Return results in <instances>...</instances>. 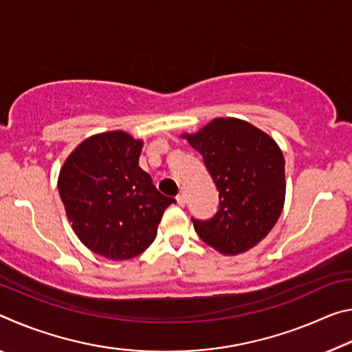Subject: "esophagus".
I'll use <instances>...</instances> for the list:
<instances>
[{
  "instance_id": "esophagus-1",
  "label": "esophagus",
  "mask_w": 352,
  "mask_h": 352,
  "mask_svg": "<svg viewBox=\"0 0 352 352\" xmlns=\"http://www.w3.org/2000/svg\"><path fill=\"white\" fill-rule=\"evenodd\" d=\"M175 199H177V204H178V206H184V205H186V197H184V194H183V192L178 194Z\"/></svg>"
}]
</instances>
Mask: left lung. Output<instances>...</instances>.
Segmentation results:
<instances>
[{
  "mask_svg": "<svg viewBox=\"0 0 352 352\" xmlns=\"http://www.w3.org/2000/svg\"><path fill=\"white\" fill-rule=\"evenodd\" d=\"M182 138L201 153L219 189L216 216L192 220L200 239L225 256L258 245L278 222L285 200V162L276 141L237 118H216Z\"/></svg>",
  "mask_w": 352,
  "mask_h": 352,
  "instance_id": "1",
  "label": "left lung"
}]
</instances>
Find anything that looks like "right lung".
<instances>
[{"label":"right lung","mask_w":352,"mask_h":352,"mask_svg":"<svg viewBox=\"0 0 352 352\" xmlns=\"http://www.w3.org/2000/svg\"><path fill=\"white\" fill-rule=\"evenodd\" d=\"M142 140L122 130L93 135L68 155L57 188L71 228L88 250L111 261L141 254L157 237L166 197L140 168Z\"/></svg>","instance_id":"obj_1"}]
</instances>
